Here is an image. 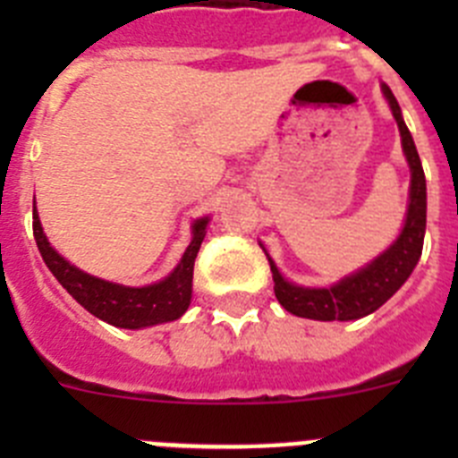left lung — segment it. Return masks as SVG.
<instances>
[{
  "mask_svg": "<svg viewBox=\"0 0 458 458\" xmlns=\"http://www.w3.org/2000/svg\"><path fill=\"white\" fill-rule=\"evenodd\" d=\"M383 93L399 125L403 153L411 165V204H408L406 225L390 250L374 259L367 268L342 279L330 289H305V286L289 284L268 259L279 305L295 317L314 318V321H353L367 317L383 302L390 301L399 286L411 277L412 268L422 257L424 229H427V181H424L418 148L403 123L394 93L387 84H383Z\"/></svg>",
  "mask_w": 458,
  "mask_h": 458,
  "instance_id": "8db88e82",
  "label": "left lung"
}]
</instances>
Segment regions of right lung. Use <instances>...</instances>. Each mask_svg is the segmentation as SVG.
I'll list each match as a JSON object with an SVG mask.
<instances>
[{"label":"right lung","mask_w":458,"mask_h":458,"mask_svg":"<svg viewBox=\"0 0 458 458\" xmlns=\"http://www.w3.org/2000/svg\"><path fill=\"white\" fill-rule=\"evenodd\" d=\"M206 225H208V217H201V220L194 222L192 242H190L181 264L176 266V270L169 277H165L157 284L131 289V286H119L112 284V282H105V279L91 277V275L68 264L64 257H59L47 242L43 226H40L38 213L34 208L36 245H38V252L47 268L59 279V284L84 310L91 311L93 317H98L100 321H107L116 327H131V330L183 317V311L190 305V298H192L194 259H197L201 241L206 236Z\"/></svg>","instance_id":"obj_1"}]
</instances>
